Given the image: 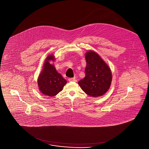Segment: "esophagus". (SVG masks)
<instances>
[{
    "mask_svg": "<svg viewBox=\"0 0 149 149\" xmlns=\"http://www.w3.org/2000/svg\"><path fill=\"white\" fill-rule=\"evenodd\" d=\"M68 80L69 81H74V82H77V80L75 78H69L68 79Z\"/></svg>",
    "mask_w": 149,
    "mask_h": 149,
    "instance_id": "34e87169",
    "label": "esophagus"
}]
</instances>
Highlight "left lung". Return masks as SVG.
I'll list each match as a JSON object with an SVG mask.
<instances>
[{"instance_id":"obj_1","label":"left lung","mask_w":149,"mask_h":149,"mask_svg":"<svg viewBox=\"0 0 149 149\" xmlns=\"http://www.w3.org/2000/svg\"><path fill=\"white\" fill-rule=\"evenodd\" d=\"M86 66L85 77L78 84L88 95L93 97L101 96L109 89L112 73L107 64L95 52L89 50L85 53Z\"/></svg>"}]
</instances>
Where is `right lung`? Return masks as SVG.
<instances>
[{"label": "right lung", "instance_id": "1", "mask_svg": "<svg viewBox=\"0 0 149 149\" xmlns=\"http://www.w3.org/2000/svg\"><path fill=\"white\" fill-rule=\"evenodd\" d=\"M50 61H55L53 54L49 55L45 60L43 68L38 79V85L43 95L53 96L63 90L67 81L56 71L54 64H50Z\"/></svg>", "mask_w": 149, "mask_h": 149}]
</instances>
